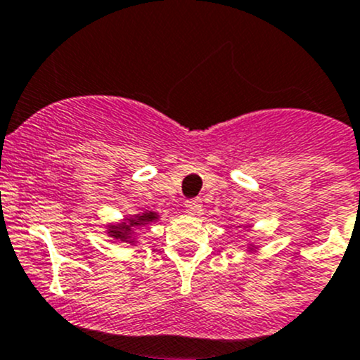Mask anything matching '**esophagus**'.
<instances>
[{
    "mask_svg": "<svg viewBox=\"0 0 360 360\" xmlns=\"http://www.w3.org/2000/svg\"><path fill=\"white\" fill-rule=\"evenodd\" d=\"M185 210H187L188 214H194V217H195V214L201 213L202 205H201V201H199V199H192V201L185 202Z\"/></svg>",
    "mask_w": 360,
    "mask_h": 360,
    "instance_id": "esophagus-1",
    "label": "esophagus"
}]
</instances>
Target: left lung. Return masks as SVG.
<instances>
[{
	"mask_svg": "<svg viewBox=\"0 0 360 360\" xmlns=\"http://www.w3.org/2000/svg\"><path fill=\"white\" fill-rule=\"evenodd\" d=\"M258 248H260V246H257V244L251 243V244H248V250L246 251H257Z\"/></svg>",
	"mask_w": 360,
	"mask_h": 360,
	"instance_id": "1",
	"label": "left lung"
}]
</instances>
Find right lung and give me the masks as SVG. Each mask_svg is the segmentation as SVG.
I'll use <instances>...</instances> for the list:
<instances>
[{
	"mask_svg": "<svg viewBox=\"0 0 360 360\" xmlns=\"http://www.w3.org/2000/svg\"><path fill=\"white\" fill-rule=\"evenodd\" d=\"M161 214L155 213V211H142V213L129 214V217H124L123 220L112 221V224H107L105 234L112 237L114 240H120V243H126L135 246L139 243V234L136 231L142 227H147L149 224H155L159 220Z\"/></svg>",
	"mask_w": 360,
	"mask_h": 360,
	"instance_id": "add662e5",
	"label": "right lung"
}]
</instances>
